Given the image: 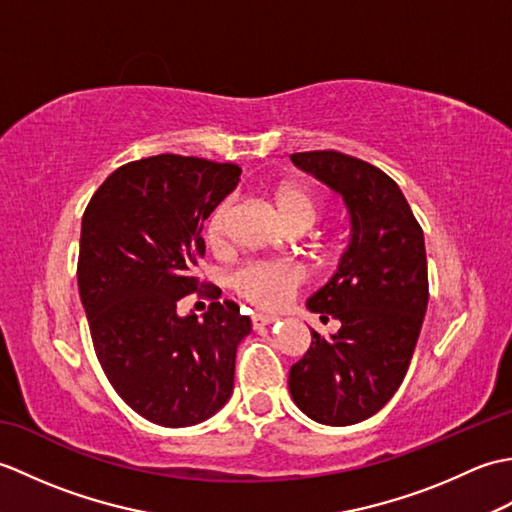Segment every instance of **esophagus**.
Wrapping results in <instances>:
<instances>
[{
	"label": "esophagus",
	"instance_id": "esophagus-1",
	"mask_svg": "<svg viewBox=\"0 0 512 512\" xmlns=\"http://www.w3.org/2000/svg\"><path fill=\"white\" fill-rule=\"evenodd\" d=\"M275 321H277L275 314H253V317H250V323H253V328H264V325H270V323H275Z\"/></svg>",
	"mask_w": 512,
	"mask_h": 512
}]
</instances>
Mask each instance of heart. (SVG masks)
<instances>
[{"label":"heart","mask_w":512,"mask_h":512,"mask_svg":"<svg viewBox=\"0 0 512 512\" xmlns=\"http://www.w3.org/2000/svg\"><path fill=\"white\" fill-rule=\"evenodd\" d=\"M275 209L290 231L303 233L319 220L321 200L310 187L301 182H284L270 191ZM233 213V200L226 198L211 211L206 220V239L213 248H222L228 235V220ZM228 284L237 297L253 303L255 308L273 310L286 303L303 284V273L290 262L281 259H253L237 266Z\"/></svg>","instance_id":"b5f03b06"}]
</instances>
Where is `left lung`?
Segmentation results:
<instances>
[{
	"label": "left lung",
	"mask_w": 512,
	"mask_h": 512,
	"mask_svg": "<svg viewBox=\"0 0 512 512\" xmlns=\"http://www.w3.org/2000/svg\"><path fill=\"white\" fill-rule=\"evenodd\" d=\"M290 160L339 191L352 213L339 270L308 301L341 330L330 339L312 330L288 376L306 416L345 427L383 409L407 374L429 301L424 235L398 184L378 167L334 149Z\"/></svg>",
	"instance_id": "8db88e82"
}]
</instances>
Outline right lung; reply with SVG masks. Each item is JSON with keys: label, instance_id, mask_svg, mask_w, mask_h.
<instances>
[{"label": "right lung", "instance_id": "add662e5", "mask_svg": "<svg viewBox=\"0 0 512 512\" xmlns=\"http://www.w3.org/2000/svg\"><path fill=\"white\" fill-rule=\"evenodd\" d=\"M233 162L160 154L127 162L85 206L79 281L94 352L116 394L162 427H189L233 391L237 343L250 319L193 277L206 217L239 182ZM191 291L205 319L177 317Z\"/></svg>", "mask_w": 512, "mask_h": 512}]
</instances>
